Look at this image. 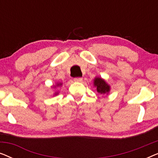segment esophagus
<instances>
[{"label":"esophagus","instance_id":"obj_1","mask_svg":"<svg viewBox=\"0 0 158 158\" xmlns=\"http://www.w3.org/2000/svg\"><path fill=\"white\" fill-rule=\"evenodd\" d=\"M82 81H83L82 77H75V78H74L75 82H82Z\"/></svg>","mask_w":158,"mask_h":158}]
</instances>
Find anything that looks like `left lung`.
<instances>
[{
  "mask_svg": "<svg viewBox=\"0 0 158 158\" xmlns=\"http://www.w3.org/2000/svg\"><path fill=\"white\" fill-rule=\"evenodd\" d=\"M94 86L96 87L97 92L101 95H108L111 90V86L102 77H96L94 80Z\"/></svg>",
  "mask_w": 158,
  "mask_h": 158,
  "instance_id": "1",
  "label": "left lung"
}]
</instances>
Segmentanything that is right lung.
Returning a JSON list of instances; mask_svg holds the SVG:
<instances>
[{
  "label": "right lung",
  "mask_w": 158,
  "mask_h": 158,
  "mask_svg": "<svg viewBox=\"0 0 158 158\" xmlns=\"http://www.w3.org/2000/svg\"><path fill=\"white\" fill-rule=\"evenodd\" d=\"M62 85V83H59V82H57V83H56V85H52V88H58V87H61ZM58 94H59V91H55V93H54L53 96H57V95H58Z\"/></svg>",
  "instance_id": "right-lung-1"
}]
</instances>
